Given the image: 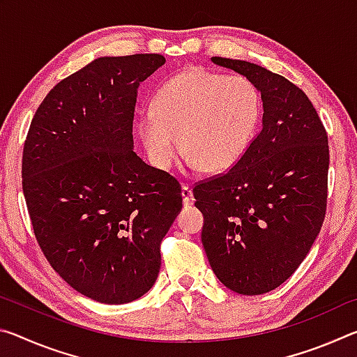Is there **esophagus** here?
<instances>
[{"mask_svg":"<svg viewBox=\"0 0 357 357\" xmlns=\"http://www.w3.org/2000/svg\"><path fill=\"white\" fill-rule=\"evenodd\" d=\"M195 198H193V192L189 185H183V203L184 206H192Z\"/></svg>","mask_w":357,"mask_h":357,"instance_id":"34e87169","label":"esophagus"}]
</instances>
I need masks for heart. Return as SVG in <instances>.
I'll use <instances>...</instances> for the list:
<instances>
[{"mask_svg":"<svg viewBox=\"0 0 357 357\" xmlns=\"http://www.w3.org/2000/svg\"><path fill=\"white\" fill-rule=\"evenodd\" d=\"M261 112V94L249 78L195 66L157 88L151 110L137 121V132L151 164L160 170L173 167L183 142L192 167L222 173L247 153Z\"/></svg>","mask_w":357,"mask_h":357,"instance_id":"heart-1","label":"heart"}]
</instances>
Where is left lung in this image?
I'll list each match as a JSON object with an SVG mask.
<instances>
[{"label": "left lung", "instance_id": "8db88e82", "mask_svg": "<svg viewBox=\"0 0 357 357\" xmlns=\"http://www.w3.org/2000/svg\"><path fill=\"white\" fill-rule=\"evenodd\" d=\"M211 61L249 78L261 93L263 128L243 159L193 187L217 279L234 293L257 296L294 274L323 227L328 134L310 99L285 77L241 59Z\"/></svg>", "mask_w": 357, "mask_h": 357}]
</instances>
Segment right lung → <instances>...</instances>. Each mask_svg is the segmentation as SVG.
Segmentation results:
<instances>
[{
  "label": "right lung",
  "instance_id": "add662e5",
  "mask_svg": "<svg viewBox=\"0 0 357 357\" xmlns=\"http://www.w3.org/2000/svg\"><path fill=\"white\" fill-rule=\"evenodd\" d=\"M164 64L157 53L94 59L45 96L23 146V193L47 261L104 304L149 291L183 208L178 181L144 164L132 135L138 86Z\"/></svg>",
  "mask_w": 357,
  "mask_h": 357
}]
</instances>
